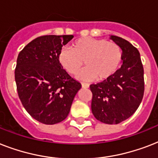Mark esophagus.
I'll return each instance as SVG.
<instances>
[{
  "label": "esophagus",
  "mask_w": 158,
  "mask_h": 158,
  "mask_svg": "<svg viewBox=\"0 0 158 158\" xmlns=\"http://www.w3.org/2000/svg\"><path fill=\"white\" fill-rule=\"evenodd\" d=\"M89 84H84V83H82V88L83 89H89Z\"/></svg>",
  "instance_id": "34e87169"
}]
</instances>
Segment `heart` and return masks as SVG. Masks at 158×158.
<instances>
[{"label":"heart","instance_id":"heart-1","mask_svg":"<svg viewBox=\"0 0 158 158\" xmlns=\"http://www.w3.org/2000/svg\"><path fill=\"white\" fill-rule=\"evenodd\" d=\"M59 62L69 74H79L83 80L102 82L114 76L122 63L123 51L115 42L94 38H80L72 43L71 49L63 48Z\"/></svg>","mask_w":158,"mask_h":158}]
</instances>
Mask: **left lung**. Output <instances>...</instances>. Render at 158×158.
<instances>
[{"label":"left lung","instance_id":"8db88e82","mask_svg":"<svg viewBox=\"0 0 158 158\" xmlns=\"http://www.w3.org/2000/svg\"><path fill=\"white\" fill-rule=\"evenodd\" d=\"M123 51V63L110 79L90 85L92 112L97 120L113 125L136 111L144 94V78L139 52L124 38L111 36Z\"/></svg>","mask_w":158,"mask_h":158}]
</instances>
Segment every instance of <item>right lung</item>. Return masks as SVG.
I'll list each match as a JSON object with an SVG mask.
<instances>
[{"label":"right lung","instance_id":"add662e5","mask_svg":"<svg viewBox=\"0 0 158 158\" xmlns=\"http://www.w3.org/2000/svg\"><path fill=\"white\" fill-rule=\"evenodd\" d=\"M73 38L41 36L19 53L15 70L19 98L28 114L45 125L57 124L67 117L81 88L58 59L62 47Z\"/></svg>","mask_w":158,"mask_h":158}]
</instances>
